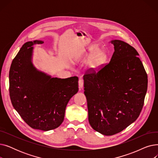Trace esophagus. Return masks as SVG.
Segmentation results:
<instances>
[{
  "label": "esophagus",
  "instance_id": "34e87169",
  "mask_svg": "<svg viewBox=\"0 0 158 158\" xmlns=\"http://www.w3.org/2000/svg\"><path fill=\"white\" fill-rule=\"evenodd\" d=\"M79 88H82L84 86V81L83 79H80L79 80Z\"/></svg>",
  "mask_w": 158,
  "mask_h": 158
}]
</instances>
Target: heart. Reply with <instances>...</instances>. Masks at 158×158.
<instances>
[{
    "label": "heart",
    "instance_id": "b5f03b06",
    "mask_svg": "<svg viewBox=\"0 0 158 158\" xmlns=\"http://www.w3.org/2000/svg\"><path fill=\"white\" fill-rule=\"evenodd\" d=\"M94 53V54L90 57L88 64L89 68L97 69L106 61L107 59V54L104 50L98 51V47L94 46L89 50L87 56L88 57Z\"/></svg>",
    "mask_w": 158,
    "mask_h": 158
}]
</instances>
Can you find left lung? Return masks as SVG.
I'll return each mask as SVG.
<instances>
[{
  "label": "left lung",
  "mask_w": 158,
  "mask_h": 158,
  "mask_svg": "<svg viewBox=\"0 0 158 158\" xmlns=\"http://www.w3.org/2000/svg\"><path fill=\"white\" fill-rule=\"evenodd\" d=\"M111 42L114 52L110 62L83 76L89 123L106 136L118 133L138 118L148 84L136 50L121 40Z\"/></svg>",
  "instance_id": "1"
}]
</instances>
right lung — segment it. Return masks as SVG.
<instances>
[{
  "mask_svg": "<svg viewBox=\"0 0 158 158\" xmlns=\"http://www.w3.org/2000/svg\"><path fill=\"white\" fill-rule=\"evenodd\" d=\"M43 41H28L13 59L9 73L12 105L31 127L44 131L63 122L66 105L77 94L78 77H51L32 63L33 45Z\"/></svg>",
  "mask_w": 158,
  "mask_h": 158,
  "instance_id": "right-lung-1",
  "label": "right lung"
}]
</instances>
